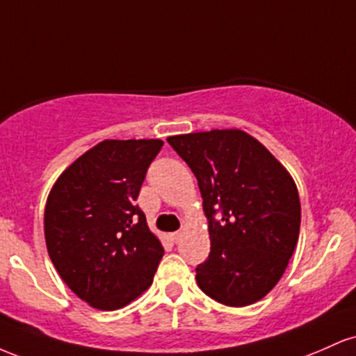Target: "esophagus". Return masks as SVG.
I'll return each instance as SVG.
<instances>
[{"label":"esophagus","instance_id":"obj_1","mask_svg":"<svg viewBox=\"0 0 356 356\" xmlns=\"http://www.w3.org/2000/svg\"><path fill=\"white\" fill-rule=\"evenodd\" d=\"M181 236H182L181 231H175V232H172V234H170V239H172L174 243H179V239H181Z\"/></svg>","mask_w":356,"mask_h":356}]
</instances>
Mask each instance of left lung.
Segmentation results:
<instances>
[{"label":"left lung","instance_id":"obj_1","mask_svg":"<svg viewBox=\"0 0 356 356\" xmlns=\"http://www.w3.org/2000/svg\"><path fill=\"white\" fill-rule=\"evenodd\" d=\"M197 179L211 252L199 288L227 306L259 301L283 276L301 224L296 184L271 152L238 129L167 138Z\"/></svg>","mask_w":356,"mask_h":356}]
</instances>
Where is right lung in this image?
Returning a JSON list of instances; mask_svg holds the SVG:
<instances>
[{"label":"right lung","mask_w":356,"mask_h":356,"mask_svg":"<svg viewBox=\"0 0 356 356\" xmlns=\"http://www.w3.org/2000/svg\"><path fill=\"white\" fill-rule=\"evenodd\" d=\"M162 145L159 138L100 142L48 195V254L68 288L93 308H124L152 284L164 248L136 201Z\"/></svg>","instance_id":"1"}]
</instances>
